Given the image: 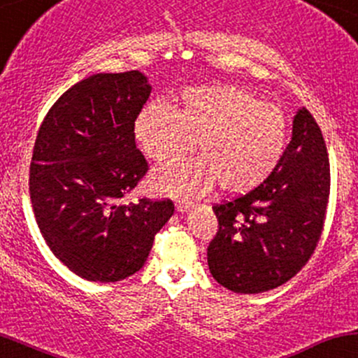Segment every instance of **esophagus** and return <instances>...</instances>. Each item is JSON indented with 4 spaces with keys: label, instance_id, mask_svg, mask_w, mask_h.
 <instances>
[{
    "label": "esophagus",
    "instance_id": "obj_1",
    "mask_svg": "<svg viewBox=\"0 0 358 358\" xmlns=\"http://www.w3.org/2000/svg\"><path fill=\"white\" fill-rule=\"evenodd\" d=\"M191 208H192V203H189V201H186V199H178V201H176V210H178L179 213L189 211Z\"/></svg>",
    "mask_w": 358,
    "mask_h": 358
}]
</instances>
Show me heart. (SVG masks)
Segmentation results:
<instances>
[{
    "label": "heart",
    "instance_id": "b5f03b06",
    "mask_svg": "<svg viewBox=\"0 0 358 358\" xmlns=\"http://www.w3.org/2000/svg\"><path fill=\"white\" fill-rule=\"evenodd\" d=\"M136 145L155 162L187 150L198 138L199 155L174 160L152 174L150 184L166 194L201 196L215 187L245 194L275 171L287 140L280 108L230 84H204L180 92V108L148 103L135 120Z\"/></svg>",
    "mask_w": 358,
    "mask_h": 358
}]
</instances>
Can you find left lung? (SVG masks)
Wrapping results in <instances>:
<instances>
[{
    "mask_svg": "<svg viewBox=\"0 0 358 358\" xmlns=\"http://www.w3.org/2000/svg\"><path fill=\"white\" fill-rule=\"evenodd\" d=\"M330 196V162L306 108L275 171L248 194L213 206L218 233L208 247L211 275L240 294L282 286L315 252Z\"/></svg>",
    "mask_w": 358,
    "mask_h": 358,
    "instance_id": "obj_1",
    "label": "left lung"
}]
</instances>
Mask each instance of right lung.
<instances>
[{"label":"right lung","mask_w":358,"mask_h":358,"mask_svg":"<svg viewBox=\"0 0 358 358\" xmlns=\"http://www.w3.org/2000/svg\"><path fill=\"white\" fill-rule=\"evenodd\" d=\"M152 92L140 71L92 74L43 118L30 166V199L49 248L76 275L116 282L145 264L171 199L122 203L147 172L134 125Z\"/></svg>","instance_id":"obj_1"}]
</instances>
